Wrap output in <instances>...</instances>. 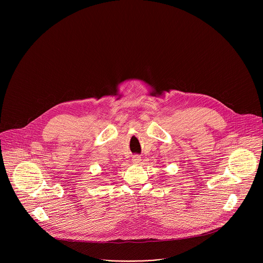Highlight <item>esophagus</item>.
<instances>
[{
  "label": "esophagus",
  "instance_id": "esophagus-1",
  "mask_svg": "<svg viewBox=\"0 0 263 263\" xmlns=\"http://www.w3.org/2000/svg\"><path fill=\"white\" fill-rule=\"evenodd\" d=\"M132 160H133V163H139L141 161V159H140V157L138 155H135Z\"/></svg>",
  "mask_w": 263,
  "mask_h": 263
}]
</instances>
